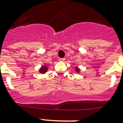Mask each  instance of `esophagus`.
I'll return each mask as SVG.
<instances>
[{
	"instance_id": "obj_1",
	"label": "esophagus",
	"mask_w": 123,
	"mask_h": 123,
	"mask_svg": "<svg viewBox=\"0 0 123 123\" xmlns=\"http://www.w3.org/2000/svg\"><path fill=\"white\" fill-rule=\"evenodd\" d=\"M64 60H65V59H64V58H62V59H61V58H60V59H59V61H60V62H64Z\"/></svg>"
}]
</instances>
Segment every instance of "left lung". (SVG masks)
<instances>
[{
    "label": "left lung",
    "mask_w": 123,
    "mask_h": 123,
    "mask_svg": "<svg viewBox=\"0 0 123 123\" xmlns=\"http://www.w3.org/2000/svg\"><path fill=\"white\" fill-rule=\"evenodd\" d=\"M75 71H76V72H78V73H79V72H80V68H79L78 67H75Z\"/></svg>",
    "instance_id": "obj_1"
}]
</instances>
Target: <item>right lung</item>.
<instances>
[{"label":"right lung","instance_id":"right-lung-1","mask_svg":"<svg viewBox=\"0 0 123 123\" xmlns=\"http://www.w3.org/2000/svg\"><path fill=\"white\" fill-rule=\"evenodd\" d=\"M47 70H48V67H47L46 64H44V65H42L41 67V68L39 70V72H40L41 74H45L47 72Z\"/></svg>","mask_w":123,"mask_h":123}]
</instances>
